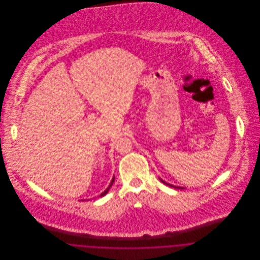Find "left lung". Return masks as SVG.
Segmentation results:
<instances>
[{
    "label": "left lung",
    "mask_w": 260,
    "mask_h": 260,
    "mask_svg": "<svg viewBox=\"0 0 260 260\" xmlns=\"http://www.w3.org/2000/svg\"><path fill=\"white\" fill-rule=\"evenodd\" d=\"M160 180H161V182H162L164 184H166V185L171 186V187H173V188H177V189H183L182 187H178V186L172 185V184H170V183H167L166 181H164V180H162V179H161V178H160Z\"/></svg>",
    "instance_id": "8db88e82"
}]
</instances>
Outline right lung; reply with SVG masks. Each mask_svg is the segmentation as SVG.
<instances>
[{"instance_id": "right-lung-1", "label": "right lung", "mask_w": 260, "mask_h": 260, "mask_svg": "<svg viewBox=\"0 0 260 260\" xmlns=\"http://www.w3.org/2000/svg\"><path fill=\"white\" fill-rule=\"evenodd\" d=\"M114 180H115V176H113V178H112L111 182H110V185L108 186L107 188H106V190L104 191V192H102L101 194H100V197H102V196H104V195H106L107 193H108V191H109V189L111 188V186L113 185V182H114Z\"/></svg>"}]
</instances>
